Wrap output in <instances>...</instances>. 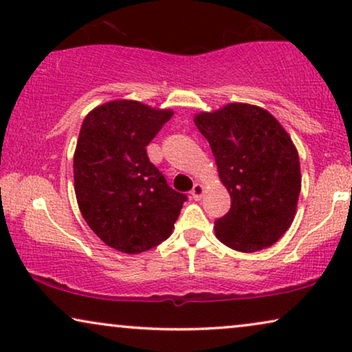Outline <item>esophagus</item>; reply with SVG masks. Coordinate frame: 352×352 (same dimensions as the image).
<instances>
[{
  "mask_svg": "<svg viewBox=\"0 0 352 352\" xmlns=\"http://www.w3.org/2000/svg\"><path fill=\"white\" fill-rule=\"evenodd\" d=\"M204 192H205V187L201 186V184H199V182H195L194 187H192V190H190L192 199H194V200H200L201 197H204Z\"/></svg>",
  "mask_w": 352,
  "mask_h": 352,
  "instance_id": "esophagus-1",
  "label": "esophagus"
}]
</instances>
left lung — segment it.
<instances>
[{
    "instance_id": "left-lung-1",
    "label": "left lung",
    "mask_w": 352,
    "mask_h": 352,
    "mask_svg": "<svg viewBox=\"0 0 352 352\" xmlns=\"http://www.w3.org/2000/svg\"><path fill=\"white\" fill-rule=\"evenodd\" d=\"M194 122L230 194L228 214L214 221L216 237L243 253L271 247L295 219L301 190L292 138L267 110L242 102L201 112Z\"/></svg>"
}]
</instances>
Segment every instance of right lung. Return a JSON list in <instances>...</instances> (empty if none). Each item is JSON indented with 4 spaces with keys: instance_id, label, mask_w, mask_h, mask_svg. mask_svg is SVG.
I'll use <instances>...</instances> for the list:
<instances>
[{
    "instance_id": "1",
    "label": "right lung",
    "mask_w": 352,
    "mask_h": 352,
    "mask_svg": "<svg viewBox=\"0 0 352 352\" xmlns=\"http://www.w3.org/2000/svg\"><path fill=\"white\" fill-rule=\"evenodd\" d=\"M171 110L112 100L86 115L74 155L75 194L93 232L118 252H147L173 232L187 197L151 163L147 146Z\"/></svg>"
}]
</instances>
